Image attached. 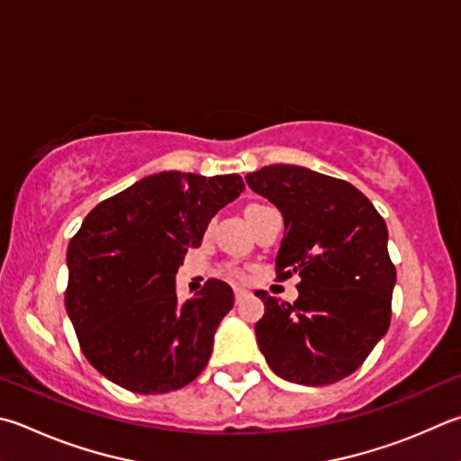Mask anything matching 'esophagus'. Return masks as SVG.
I'll use <instances>...</instances> for the list:
<instances>
[{
    "instance_id": "34e87169",
    "label": "esophagus",
    "mask_w": 461,
    "mask_h": 461,
    "mask_svg": "<svg viewBox=\"0 0 461 461\" xmlns=\"http://www.w3.org/2000/svg\"><path fill=\"white\" fill-rule=\"evenodd\" d=\"M233 292H236V303H241V300H244L246 296H249V292L244 290V288H236Z\"/></svg>"
}]
</instances>
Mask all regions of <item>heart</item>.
<instances>
[{
  "label": "heart",
  "mask_w": 461,
  "mask_h": 461,
  "mask_svg": "<svg viewBox=\"0 0 461 461\" xmlns=\"http://www.w3.org/2000/svg\"><path fill=\"white\" fill-rule=\"evenodd\" d=\"M252 207H258V205H249V207H248V209H252ZM248 209H246V212H248Z\"/></svg>",
  "instance_id": "1"
}]
</instances>
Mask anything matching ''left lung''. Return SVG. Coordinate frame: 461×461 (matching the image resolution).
Masks as SVG:
<instances>
[{"instance_id": "8db88e82", "label": "left lung", "mask_w": 461, "mask_h": 461, "mask_svg": "<svg viewBox=\"0 0 461 461\" xmlns=\"http://www.w3.org/2000/svg\"><path fill=\"white\" fill-rule=\"evenodd\" d=\"M246 181L284 217L278 278H300L294 304L256 292L264 303L258 347L284 381L345 379L389 330L397 274L387 225L357 187L306 167H262Z\"/></svg>"}]
</instances>
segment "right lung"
<instances>
[{"label": "right lung", "mask_w": 461, "mask_h": 461, "mask_svg": "<svg viewBox=\"0 0 461 461\" xmlns=\"http://www.w3.org/2000/svg\"><path fill=\"white\" fill-rule=\"evenodd\" d=\"M246 189L240 175L163 171L98 203L70 240L68 312L88 363L139 395L185 387L205 369L233 290L207 280L179 303L175 274L212 217Z\"/></svg>", "instance_id": "1"}]
</instances>
